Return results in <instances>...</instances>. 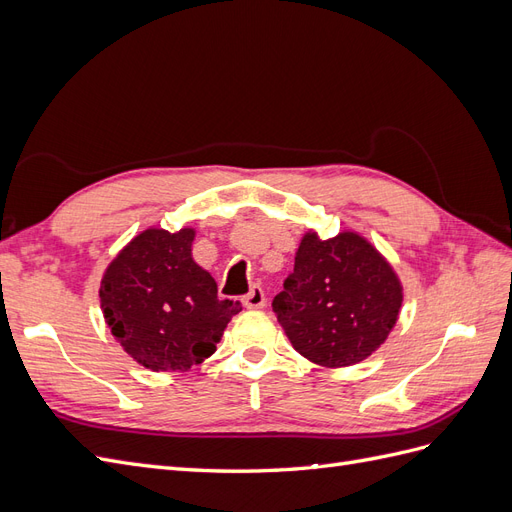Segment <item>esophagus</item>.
Listing matches in <instances>:
<instances>
[{
  "label": "esophagus",
  "instance_id": "1",
  "mask_svg": "<svg viewBox=\"0 0 512 512\" xmlns=\"http://www.w3.org/2000/svg\"><path fill=\"white\" fill-rule=\"evenodd\" d=\"M243 305L247 309H262L267 305V297H265V290H262L260 286H252L250 292L245 294L243 297Z\"/></svg>",
  "mask_w": 512,
  "mask_h": 512
}]
</instances>
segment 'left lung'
I'll list each match as a JSON object with an SVG mask.
<instances>
[{"label":"left lung","mask_w":512,"mask_h":512,"mask_svg":"<svg viewBox=\"0 0 512 512\" xmlns=\"http://www.w3.org/2000/svg\"><path fill=\"white\" fill-rule=\"evenodd\" d=\"M401 301L397 275L374 245L356 232L327 241L307 232L273 312L305 359L348 367L384 344Z\"/></svg>","instance_id":"obj_1"}]
</instances>
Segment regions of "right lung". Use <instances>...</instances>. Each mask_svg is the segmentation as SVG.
<instances>
[{
    "instance_id": "1",
    "label": "right lung",
    "mask_w": 512,
    "mask_h": 512,
    "mask_svg": "<svg viewBox=\"0 0 512 512\" xmlns=\"http://www.w3.org/2000/svg\"><path fill=\"white\" fill-rule=\"evenodd\" d=\"M194 230L149 228L108 265L100 303L117 342L151 371H188L215 352L239 301L192 258Z\"/></svg>"
}]
</instances>
